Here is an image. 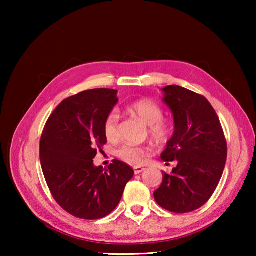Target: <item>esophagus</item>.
Here are the masks:
<instances>
[{"instance_id":"obj_1","label":"esophagus","mask_w":256,"mask_h":256,"mask_svg":"<svg viewBox=\"0 0 256 256\" xmlns=\"http://www.w3.org/2000/svg\"><path fill=\"white\" fill-rule=\"evenodd\" d=\"M145 170V168L144 167H134V174L135 175H138V174H140V172H143Z\"/></svg>"}]
</instances>
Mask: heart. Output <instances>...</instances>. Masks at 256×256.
<instances>
[{"mask_svg":"<svg viewBox=\"0 0 256 256\" xmlns=\"http://www.w3.org/2000/svg\"><path fill=\"white\" fill-rule=\"evenodd\" d=\"M128 108L146 126H148V134L156 143H166L170 138L172 132V124L167 120L162 118L164 111L158 104L150 100H138L131 104ZM118 120L120 116L116 111H111L104 120L103 132L108 140H116L118 138ZM150 153V150L148 148L123 145L116 150V156L128 164L140 165L143 164Z\"/></svg>","mask_w":256,"mask_h":256,"instance_id":"heart-1","label":"heart"}]
</instances>
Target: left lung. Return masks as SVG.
Listing matches in <instances>:
<instances>
[{"label":"left lung","mask_w":256,"mask_h":256,"mask_svg":"<svg viewBox=\"0 0 256 256\" xmlns=\"http://www.w3.org/2000/svg\"><path fill=\"white\" fill-rule=\"evenodd\" d=\"M164 101L174 116L175 130L160 158L176 162L154 198L176 214L199 209L218 186L226 162V142L219 118L204 96L179 86H167Z\"/></svg>","instance_id":"1"}]
</instances>
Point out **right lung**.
I'll return each mask as SVG.
<instances>
[{
  "instance_id": "obj_1",
  "label": "right lung",
  "mask_w": 256,
  "mask_h": 256,
  "mask_svg": "<svg viewBox=\"0 0 256 256\" xmlns=\"http://www.w3.org/2000/svg\"><path fill=\"white\" fill-rule=\"evenodd\" d=\"M118 101V91L92 89L59 104L42 134L40 157L54 199L68 214L96 220L116 208L134 176L131 166L114 160L108 168L94 165L106 138L103 124Z\"/></svg>"
}]
</instances>
